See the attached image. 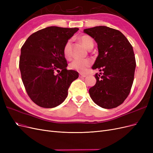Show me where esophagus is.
<instances>
[{"instance_id":"34e87169","label":"esophagus","mask_w":153,"mask_h":153,"mask_svg":"<svg viewBox=\"0 0 153 153\" xmlns=\"http://www.w3.org/2000/svg\"><path fill=\"white\" fill-rule=\"evenodd\" d=\"M86 76H87L86 75H83V74H82V73L80 74V78H85V77H86Z\"/></svg>"}]
</instances>
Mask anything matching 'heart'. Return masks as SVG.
Here are the masks:
<instances>
[{"label":"heart","instance_id":"1","mask_svg":"<svg viewBox=\"0 0 153 153\" xmlns=\"http://www.w3.org/2000/svg\"><path fill=\"white\" fill-rule=\"evenodd\" d=\"M79 40L86 48L90 49L93 47V39L89 36L83 35L80 37ZM70 49L71 41L69 40L64 45L63 50L64 56L67 58L70 57L71 56ZM91 64V61L88 59H75L71 62L69 67H70L71 69L77 71L80 73H85L88 68L90 66Z\"/></svg>","mask_w":153,"mask_h":153}]
</instances>
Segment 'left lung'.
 I'll return each mask as SVG.
<instances>
[{"instance_id":"obj_1","label":"left lung","mask_w":153,"mask_h":153,"mask_svg":"<svg viewBox=\"0 0 153 153\" xmlns=\"http://www.w3.org/2000/svg\"><path fill=\"white\" fill-rule=\"evenodd\" d=\"M84 32L98 44L99 54L92 69H98L96 84L89 92L94 102L103 108L121 105L130 92L136 68L131 45L118 30L106 26L86 29Z\"/></svg>"}]
</instances>
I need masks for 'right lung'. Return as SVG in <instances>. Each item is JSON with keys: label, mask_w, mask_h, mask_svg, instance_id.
<instances>
[{"label": "right lung", "mask_w": 153, "mask_h": 153, "mask_svg": "<svg viewBox=\"0 0 153 153\" xmlns=\"http://www.w3.org/2000/svg\"><path fill=\"white\" fill-rule=\"evenodd\" d=\"M78 28L48 27L31 34L21 48L19 68L27 94L36 105L50 108L67 98L78 73L68 70L64 47ZM57 71V75L55 72Z\"/></svg>", "instance_id": "right-lung-1"}]
</instances>
